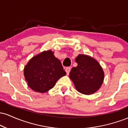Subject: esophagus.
Returning a JSON list of instances; mask_svg holds the SVG:
<instances>
[{
    "mask_svg": "<svg viewBox=\"0 0 128 128\" xmlns=\"http://www.w3.org/2000/svg\"><path fill=\"white\" fill-rule=\"evenodd\" d=\"M70 70H71V67H67L66 68V73H67V74H69Z\"/></svg>",
    "mask_w": 128,
    "mask_h": 128,
    "instance_id": "esophagus-1",
    "label": "esophagus"
}]
</instances>
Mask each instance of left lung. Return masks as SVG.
Segmentation results:
<instances>
[{
  "label": "left lung",
  "instance_id": "8db88e82",
  "mask_svg": "<svg viewBox=\"0 0 128 128\" xmlns=\"http://www.w3.org/2000/svg\"><path fill=\"white\" fill-rule=\"evenodd\" d=\"M78 66L73 67L69 78L80 93L89 95L100 88L104 79V72L99 63L88 55H79L76 58Z\"/></svg>",
  "mask_w": 128,
  "mask_h": 128
}]
</instances>
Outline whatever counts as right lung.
Instances as JSON below:
<instances>
[{"mask_svg": "<svg viewBox=\"0 0 128 128\" xmlns=\"http://www.w3.org/2000/svg\"><path fill=\"white\" fill-rule=\"evenodd\" d=\"M49 50L34 56L24 68V76L29 87L38 92L52 88L57 80L66 74L61 61Z\"/></svg>", "mask_w": 128, "mask_h": 128, "instance_id": "obj_1", "label": "right lung"}]
</instances>
